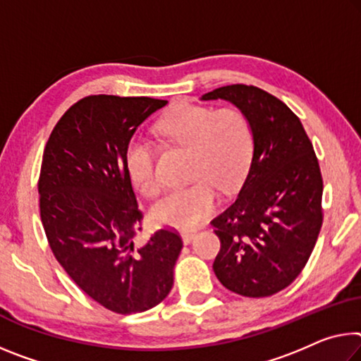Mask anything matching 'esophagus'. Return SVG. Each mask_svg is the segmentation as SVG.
Wrapping results in <instances>:
<instances>
[{
  "label": "esophagus",
  "mask_w": 361,
  "mask_h": 361,
  "mask_svg": "<svg viewBox=\"0 0 361 361\" xmlns=\"http://www.w3.org/2000/svg\"><path fill=\"white\" fill-rule=\"evenodd\" d=\"M194 236H196V231H183L181 233L183 243H185V244H190L194 239Z\"/></svg>",
  "instance_id": "obj_1"
}]
</instances>
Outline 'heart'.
Here are the masks:
<instances>
[{
	"instance_id": "b5f03b06",
	"label": "heart",
	"mask_w": 361,
	"mask_h": 361,
	"mask_svg": "<svg viewBox=\"0 0 361 361\" xmlns=\"http://www.w3.org/2000/svg\"><path fill=\"white\" fill-rule=\"evenodd\" d=\"M159 133L190 149V185L175 188L154 204L152 220L171 228L201 225L216 205L215 188L228 191L243 180L254 152V130L238 107L181 104L157 123ZM125 167L136 190L159 191L156 151L149 140L133 136L125 149Z\"/></svg>"
}]
</instances>
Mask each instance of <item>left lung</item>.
Instances as JSON below:
<instances>
[{"label": "left lung", "instance_id": "1", "mask_svg": "<svg viewBox=\"0 0 361 361\" xmlns=\"http://www.w3.org/2000/svg\"><path fill=\"white\" fill-rule=\"evenodd\" d=\"M202 99L233 102L254 130L252 162L238 197L210 221L221 244L214 271L239 295H273L304 270L322 230L317 154L299 117L267 91L238 83Z\"/></svg>", "mask_w": 361, "mask_h": 361}]
</instances>
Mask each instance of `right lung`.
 Masks as SVG:
<instances>
[{"instance_id":"1","label":"right lung","mask_w":361,"mask_h":361,"mask_svg":"<svg viewBox=\"0 0 361 361\" xmlns=\"http://www.w3.org/2000/svg\"><path fill=\"white\" fill-rule=\"evenodd\" d=\"M165 104L87 96L59 118L43 152L39 215L49 247L73 283L114 313L149 310L173 286L180 234L162 228L135 247L142 212L125 167L136 128Z\"/></svg>"}]
</instances>
